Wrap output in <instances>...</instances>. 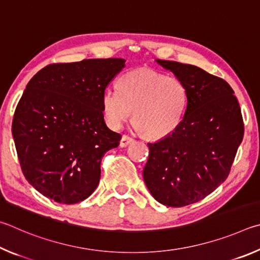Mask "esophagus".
<instances>
[{"instance_id":"obj_1","label":"esophagus","mask_w":260,"mask_h":260,"mask_svg":"<svg viewBox=\"0 0 260 260\" xmlns=\"http://www.w3.org/2000/svg\"><path fill=\"white\" fill-rule=\"evenodd\" d=\"M135 142V139L133 137H130V136L127 135H123L122 138H121V142H120V146L121 147H126L127 145L133 144Z\"/></svg>"}]
</instances>
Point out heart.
Listing matches in <instances>:
<instances>
[{
	"instance_id": "obj_1",
	"label": "heart",
	"mask_w": 260,
	"mask_h": 260,
	"mask_svg": "<svg viewBox=\"0 0 260 260\" xmlns=\"http://www.w3.org/2000/svg\"><path fill=\"white\" fill-rule=\"evenodd\" d=\"M188 104V92L178 77L152 68L126 72L118 88L107 86L103 93L104 115L117 129L133 112L135 126L148 139L169 137L178 129Z\"/></svg>"
}]
</instances>
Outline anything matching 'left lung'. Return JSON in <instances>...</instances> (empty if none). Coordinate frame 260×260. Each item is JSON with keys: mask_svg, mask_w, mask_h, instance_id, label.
Masks as SVG:
<instances>
[{"mask_svg": "<svg viewBox=\"0 0 260 260\" xmlns=\"http://www.w3.org/2000/svg\"><path fill=\"white\" fill-rule=\"evenodd\" d=\"M157 62L184 82L188 104L178 129L148 144L143 176L156 201L180 208L201 201L226 180L244 124L234 91L221 77L193 65Z\"/></svg>", "mask_w": 260, "mask_h": 260, "instance_id": "8db88e82", "label": "left lung"}]
</instances>
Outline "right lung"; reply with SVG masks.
<instances>
[{
	"label": "right lung",
	"instance_id": "obj_1",
	"mask_svg": "<svg viewBox=\"0 0 260 260\" xmlns=\"http://www.w3.org/2000/svg\"><path fill=\"white\" fill-rule=\"evenodd\" d=\"M124 59H83L45 66L18 103L12 136L25 178L58 203L89 198L100 179L105 153L121 135L104 121L103 93Z\"/></svg>",
	"mask_w": 260,
	"mask_h": 260
}]
</instances>
